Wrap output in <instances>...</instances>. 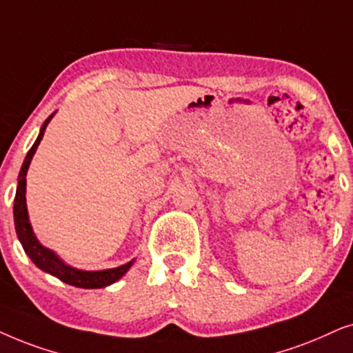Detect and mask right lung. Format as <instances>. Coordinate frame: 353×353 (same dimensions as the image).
Wrapping results in <instances>:
<instances>
[{"label": "right lung", "instance_id": "obj_1", "mask_svg": "<svg viewBox=\"0 0 353 353\" xmlns=\"http://www.w3.org/2000/svg\"><path fill=\"white\" fill-rule=\"evenodd\" d=\"M54 116V112L41 125L39 137H37L35 143L32 145V148L27 153L26 159H23L21 172L17 177V189H16V199H14V225H16V234L19 242L22 243L23 252L29 255L32 261L35 263L37 268H40L41 271L48 272V274L54 276L63 283L74 285V288L81 289H101L106 285H111L116 281H119L122 276L130 270V266L134 265L135 260H130L125 265H121L117 268H110V270H101V271H85V270H77V268L68 265L61 258L56 255L53 250L41 245L39 239H37L34 229H32L30 219H29V211H27V201H26V187H27V171H29L30 161L34 158V154L39 148V145L43 139V134L46 130V125L50 124L51 117Z\"/></svg>", "mask_w": 353, "mask_h": 353}]
</instances>
